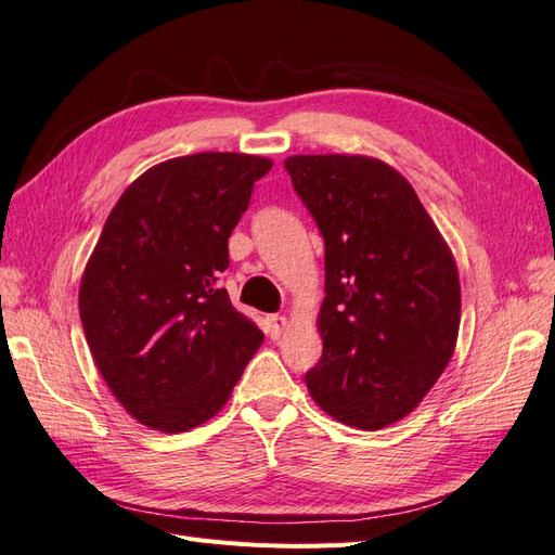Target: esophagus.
I'll list each match as a JSON object with an SVG mask.
<instances>
[{
  "instance_id": "1",
  "label": "esophagus",
  "mask_w": 555,
  "mask_h": 555,
  "mask_svg": "<svg viewBox=\"0 0 555 555\" xmlns=\"http://www.w3.org/2000/svg\"><path fill=\"white\" fill-rule=\"evenodd\" d=\"M287 323H289V320H287L285 315H268V318H266V332H268V337H270V339H278V337L282 335V332H285Z\"/></svg>"
}]
</instances>
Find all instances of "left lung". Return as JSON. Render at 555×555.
Returning <instances> with one entry per match:
<instances>
[{
	"label": "left lung",
	"instance_id": "8db88e82",
	"mask_svg": "<svg viewBox=\"0 0 555 555\" xmlns=\"http://www.w3.org/2000/svg\"><path fill=\"white\" fill-rule=\"evenodd\" d=\"M285 168L325 240L323 359L306 387L335 421L373 433L417 409L447 371L459 268L397 168L361 154H297Z\"/></svg>",
	"mask_w": 555,
	"mask_h": 555
}]
</instances>
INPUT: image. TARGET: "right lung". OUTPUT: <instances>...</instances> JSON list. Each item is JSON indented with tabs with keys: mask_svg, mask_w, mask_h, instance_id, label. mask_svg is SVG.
Wrapping results in <instances>:
<instances>
[{
	"mask_svg": "<svg viewBox=\"0 0 555 555\" xmlns=\"http://www.w3.org/2000/svg\"><path fill=\"white\" fill-rule=\"evenodd\" d=\"M273 162L235 152L168 158L128 184L80 280L92 359L134 421L188 433L223 409L263 332L218 275Z\"/></svg>",
	"mask_w": 555,
	"mask_h": 555,
	"instance_id": "obj_1",
	"label": "right lung"
}]
</instances>
